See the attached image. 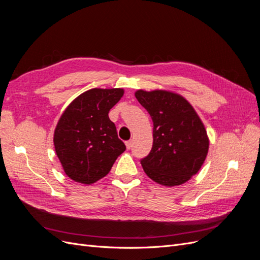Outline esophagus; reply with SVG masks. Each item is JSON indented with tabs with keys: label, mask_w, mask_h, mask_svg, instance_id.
Here are the masks:
<instances>
[{
	"label": "esophagus",
	"mask_w": 260,
	"mask_h": 260,
	"mask_svg": "<svg viewBox=\"0 0 260 260\" xmlns=\"http://www.w3.org/2000/svg\"><path fill=\"white\" fill-rule=\"evenodd\" d=\"M125 146H127L128 149H130L132 146V141H127V142H125Z\"/></svg>",
	"instance_id": "obj_1"
}]
</instances>
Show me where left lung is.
<instances>
[{
  "instance_id": "8db88e82",
  "label": "left lung",
  "mask_w": 260,
  "mask_h": 260,
  "mask_svg": "<svg viewBox=\"0 0 260 260\" xmlns=\"http://www.w3.org/2000/svg\"><path fill=\"white\" fill-rule=\"evenodd\" d=\"M153 120V146L141 159L145 174L166 186L180 185L198 174L208 153L205 127L192 105L164 90L136 92Z\"/></svg>"
}]
</instances>
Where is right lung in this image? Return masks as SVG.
Here are the masks:
<instances>
[{"instance_id":"1","label":"right lung","mask_w":260,"mask_h":260,"mask_svg":"<svg viewBox=\"0 0 260 260\" xmlns=\"http://www.w3.org/2000/svg\"><path fill=\"white\" fill-rule=\"evenodd\" d=\"M122 89H91L75 99L54 132V146L65 174L76 182L92 184L111 171L125 145L108 113Z\"/></svg>"}]
</instances>
